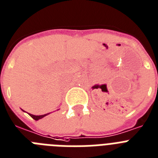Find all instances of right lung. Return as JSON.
I'll list each match as a JSON object with an SVG mask.
<instances>
[{
  "label": "right lung",
  "mask_w": 158,
  "mask_h": 158,
  "mask_svg": "<svg viewBox=\"0 0 158 158\" xmlns=\"http://www.w3.org/2000/svg\"><path fill=\"white\" fill-rule=\"evenodd\" d=\"M29 114V115H30L31 118H33V119L36 120V121H37V120L41 119V118H44V117H45V116H46V115H48V114H44V115H40V116H35V115H33V114Z\"/></svg>",
  "instance_id": "add662e5"
}]
</instances>
